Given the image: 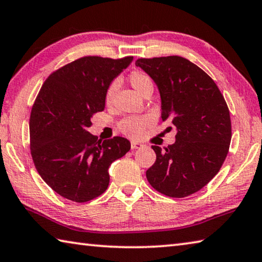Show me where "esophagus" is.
Returning <instances> with one entry per match:
<instances>
[{"instance_id":"obj_1","label":"esophagus","mask_w":262,"mask_h":262,"mask_svg":"<svg viewBox=\"0 0 262 262\" xmlns=\"http://www.w3.org/2000/svg\"><path fill=\"white\" fill-rule=\"evenodd\" d=\"M130 147H132V149H141V148H143V144H142L141 142L132 141L130 142Z\"/></svg>"}]
</instances>
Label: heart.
<instances>
[{
	"label": "heart",
	"mask_w": 262,
	"mask_h": 262,
	"mask_svg": "<svg viewBox=\"0 0 262 262\" xmlns=\"http://www.w3.org/2000/svg\"><path fill=\"white\" fill-rule=\"evenodd\" d=\"M128 81L130 85L139 92L141 96H143L145 92L154 90V79L148 73L143 72L141 69L132 70L128 75ZM118 88V82L113 81L108 84V86L105 90V103L110 105L112 103L115 91ZM151 125V119L148 115H133L127 117L119 122L120 130L128 136L139 137L142 133L145 130V128Z\"/></svg>",
	"instance_id": "heart-1"
}]
</instances>
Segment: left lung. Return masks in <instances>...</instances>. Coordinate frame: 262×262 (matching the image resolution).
I'll use <instances>...</instances> for the list:
<instances>
[{
	"instance_id": "left-lung-1",
	"label": "left lung",
	"mask_w": 262,
	"mask_h": 262,
	"mask_svg": "<svg viewBox=\"0 0 262 262\" xmlns=\"http://www.w3.org/2000/svg\"><path fill=\"white\" fill-rule=\"evenodd\" d=\"M157 84L162 120L177 128L176 142L152 145L156 162L149 184L166 196L186 198L219 173L231 142V119L223 95L209 75L178 55L135 61Z\"/></svg>"
}]
</instances>
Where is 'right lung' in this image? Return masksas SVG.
<instances>
[{"label":"right lung","instance_id":"right-lung-1","mask_svg":"<svg viewBox=\"0 0 262 262\" xmlns=\"http://www.w3.org/2000/svg\"><path fill=\"white\" fill-rule=\"evenodd\" d=\"M133 61L83 56L53 72L30 115V150L43 181L62 198L88 202L108 187V166L130 149L121 136L98 141L86 129L105 107V90Z\"/></svg>","mask_w":262,"mask_h":262}]
</instances>
